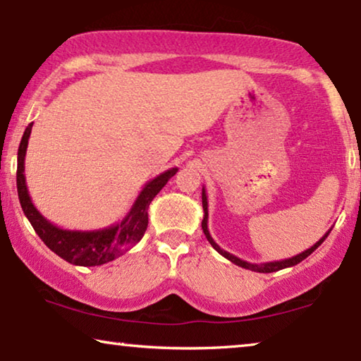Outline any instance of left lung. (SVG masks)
I'll return each instance as SVG.
<instances>
[{
  "instance_id": "left-lung-1",
  "label": "left lung",
  "mask_w": 361,
  "mask_h": 361,
  "mask_svg": "<svg viewBox=\"0 0 361 361\" xmlns=\"http://www.w3.org/2000/svg\"><path fill=\"white\" fill-rule=\"evenodd\" d=\"M201 200H203V211H204L203 221H201V228H203L204 236H206V239H208V241H209L211 246H213V247L216 249V251H218V252L221 254V256L228 259V261H231L233 264H236V266H239V267L249 269V271H254V272H262V274H267V272H276V271H281V269H286V267H292V266H295V264H299V262L304 261L305 257H309L310 254L314 252L315 249L319 247L320 244L325 241V238L329 236V233L331 231V229H330V231H326L325 236H322V238L319 239V241H317V243L314 244V246L309 247V249H307V251H304V252L297 254V256H294V257L282 259V261H274V262L252 264V262L243 261V259H239V257H236V256H233V254H229L228 251H224V249H221V247L218 246V244L214 243V239L211 238L209 229H208V196H206V190H204V188H203V193H201Z\"/></svg>"
}]
</instances>
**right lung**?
Returning <instances> with one entry per match:
<instances>
[{"mask_svg":"<svg viewBox=\"0 0 361 361\" xmlns=\"http://www.w3.org/2000/svg\"><path fill=\"white\" fill-rule=\"evenodd\" d=\"M32 123L24 130L18 148V171L16 185L18 196L21 208L30 219L36 234L42 239V243L56 252L64 261L74 264V266H102L114 259L122 256L128 249L135 246L145 234L148 226V206L153 198L160 193V190L168 183L171 176H175L178 168L160 173L143 186L140 195L137 196L135 203L132 204L127 216L117 224L109 226L104 229L94 231H72L62 229L59 226L52 224L49 219L42 216L35 204H32L30 191H27L26 176H24V158H26L27 140H30Z\"/></svg>","mask_w":361,"mask_h":361,"instance_id":"add662e5","label":"right lung"}]
</instances>
